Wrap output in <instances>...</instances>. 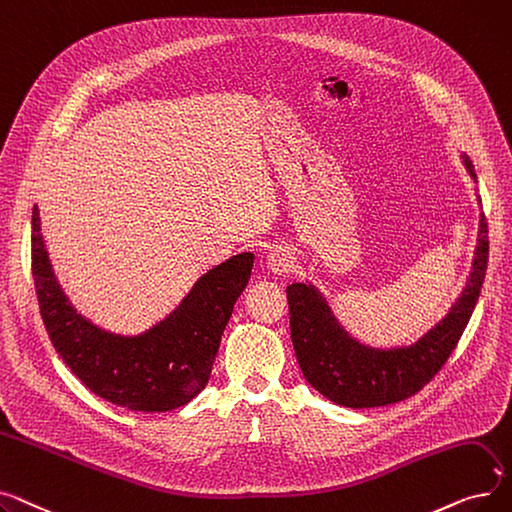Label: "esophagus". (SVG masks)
Segmentation results:
<instances>
[{"label":"esophagus","mask_w":512,"mask_h":512,"mask_svg":"<svg viewBox=\"0 0 512 512\" xmlns=\"http://www.w3.org/2000/svg\"><path fill=\"white\" fill-rule=\"evenodd\" d=\"M294 262H296V256L289 248H275L271 250L269 256H266V266H269V271L275 275L289 273L294 269Z\"/></svg>","instance_id":"esophagus-1"}]
</instances>
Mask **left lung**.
Returning a JSON list of instances; mask_svg holds the SVG:
<instances>
[{
	"label": "left lung",
	"instance_id": "1",
	"mask_svg": "<svg viewBox=\"0 0 512 512\" xmlns=\"http://www.w3.org/2000/svg\"><path fill=\"white\" fill-rule=\"evenodd\" d=\"M462 158L475 179L471 160ZM488 252V223L481 214L467 287L444 319L417 344L406 348L377 350L362 346L337 323L331 308L312 285H287L291 342L306 381L331 402L348 408L387 406L421 392L444 367L471 319L488 269Z\"/></svg>",
	"mask_w": 512,
	"mask_h": 512
}]
</instances>
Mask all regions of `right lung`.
Here are the masks:
<instances>
[{
    "label": "right lung",
    "mask_w": 512,
    "mask_h": 512,
    "mask_svg": "<svg viewBox=\"0 0 512 512\" xmlns=\"http://www.w3.org/2000/svg\"><path fill=\"white\" fill-rule=\"evenodd\" d=\"M252 264L254 254L243 252L214 266L150 331L133 337L108 333L64 296L43 246L39 208H33L31 269L47 335L85 387L129 410L166 412L202 392Z\"/></svg>",
    "instance_id": "right-lung-1"
}]
</instances>
